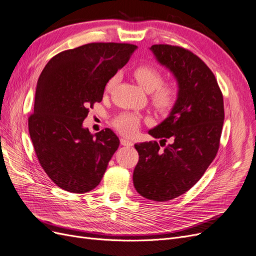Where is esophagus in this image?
Masks as SVG:
<instances>
[{"mask_svg":"<svg viewBox=\"0 0 256 256\" xmlns=\"http://www.w3.org/2000/svg\"><path fill=\"white\" fill-rule=\"evenodd\" d=\"M120 144L122 146H133V142H132V141H130V140H128V139H126V138H121Z\"/></svg>","mask_w":256,"mask_h":256,"instance_id":"34e87169","label":"esophagus"}]
</instances>
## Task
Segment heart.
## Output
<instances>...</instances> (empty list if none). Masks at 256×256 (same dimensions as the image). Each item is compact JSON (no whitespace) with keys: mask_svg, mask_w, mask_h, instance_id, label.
<instances>
[{"mask_svg":"<svg viewBox=\"0 0 256 256\" xmlns=\"http://www.w3.org/2000/svg\"><path fill=\"white\" fill-rule=\"evenodd\" d=\"M133 74L137 82L146 92H150V101L160 112L172 110L178 99L179 90L174 82H164V72L155 65L140 64L134 68ZM119 80L118 74H112L106 84V92H110ZM115 128L126 136H134L139 130L140 119L133 112H122L114 119Z\"/></svg>","mask_w":256,"mask_h":256,"instance_id":"heart-1","label":"heart"}]
</instances>
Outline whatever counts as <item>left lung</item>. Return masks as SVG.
Listing matches in <instances>:
<instances>
[{
  "label": "left lung",
  "mask_w": 256,
  "mask_h": 256,
  "mask_svg": "<svg viewBox=\"0 0 256 256\" xmlns=\"http://www.w3.org/2000/svg\"><path fill=\"white\" fill-rule=\"evenodd\" d=\"M157 61L171 70L179 94L168 117L150 130L160 138L135 144L139 162L133 182L148 200L166 202L184 194L202 177L220 148L224 120V98L212 70L180 46H150ZM168 140L170 144L164 148Z\"/></svg>",
  "instance_id": "obj_1"
}]
</instances>
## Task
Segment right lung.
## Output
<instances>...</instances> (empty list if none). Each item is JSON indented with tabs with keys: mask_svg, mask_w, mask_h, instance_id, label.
<instances>
[{
	"mask_svg": "<svg viewBox=\"0 0 256 256\" xmlns=\"http://www.w3.org/2000/svg\"><path fill=\"white\" fill-rule=\"evenodd\" d=\"M136 48L128 43H88L56 54L42 70L28 130L42 168L63 190L90 192L106 173L119 139L110 128L92 135L82 123L102 101L108 80Z\"/></svg>",
	"mask_w": 256,
	"mask_h": 256,
	"instance_id": "right-lung-1",
	"label": "right lung"
}]
</instances>
